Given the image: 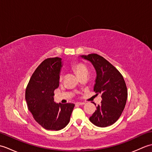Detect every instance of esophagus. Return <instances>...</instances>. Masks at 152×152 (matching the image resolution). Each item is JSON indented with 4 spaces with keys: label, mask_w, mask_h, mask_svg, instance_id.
<instances>
[{
    "label": "esophagus",
    "mask_w": 152,
    "mask_h": 152,
    "mask_svg": "<svg viewBox=\"0 0 152 152\" xmlns=\"http://www.w3.org/2000/svg\"><path fill=\"white\" fill-rule=\"evenodd\" d=\"M83 104H85V102H76V105H83Z\"/></svg>",
    "instance_id": "esophagus-1"
}]
</instances>
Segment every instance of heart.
I'll return each mask as SVG.
<instances>
[{"label": "heart", "instance_id": "1", "mask_svg": "<svg viewBox=\"0 0 152 152\" xmlns=\"http://www.w3.org/2000/svg\"><path fill=\"white\" fill-rule=\"evenodd\" d=\"M72 70L76 72V74L78 75L80 78L82 76L86 74H88V67L86 65V64L80 62V61H75L72 64ZM63 80V75L62 74H60L59 75V80L61 81Z\"/></svg>", "mask_w": 152, "mask_h": 152}]
</instances>
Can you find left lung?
I'll return each mask as SVG.
<instances>
[{"instance_id":"obj_1","label":"left lung","mask_w":152,"mask_h":152,"mask_svg":"<svg viewBox=\"0 0 152 152\" xmlns=\"http://www.w3.org/2000/svg\"><path fill=\"white\" fill-rule=\"evenodd\" d=\"M82 57L91 61L95 67L94 91L102 98L101 104L96 106L89 120L98 127H108L114 124L124 111L127 99V86L122 74L103 57L96 53Z\"/></svg>"}]
</instances>
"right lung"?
<instances>
[{"label": "right lung", "mask_w": 152, "mask_h": 152, "mask_svg": "<svg viewBox=\"0 0 152 152\" xmlns=\"http://www.w3.org/2000/svg\"><path fill=\"white\" fill-rule=\"evenodd\" d=\"M61 59L48 58L35 70L25 90L28 109L45 129L59 131L69 124L74 104H57L55 89L59 87Z\"/></svg>", "instance_id": "1"}]
</instances>
